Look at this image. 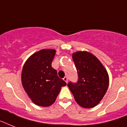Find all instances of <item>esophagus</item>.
<instances>
[{"mask_svg": "<svg viewBox=\"0 0 127 127\" xmlns=\"http://www.w3.org/2000/svg\"><path fill=\"white\" fill-rule=\"evenodd\" d=\"M63 80L64 81H65L66 83H68V77L65 76V77H64V78H63Z\"/></svg>", "mask_w": 127, "mask_h": 127, "instance_id": "obj_1", "label": "esophagus"}]
</instances>
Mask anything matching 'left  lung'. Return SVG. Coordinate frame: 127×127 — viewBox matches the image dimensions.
Masks as SVG:
<instances>
[{
	"instance_id": "8db88e82",
	"label": "left lung",
	"mask_w": 127,
	"mask_h": 127,
	"mask_svg": "<svg viewBox=\"0 0 127 127\" xmlns=\"http://www.w3.org/2000/svg\"><path fill=\"white\" fill-rule=\"evenodd\" d=\"M78 74L76 83L69 82L68 87L78 105L84 108H94L100 103L108 90L109 76L98 58L88 51L72 54Z\"/></svg>"
}]
</instances>
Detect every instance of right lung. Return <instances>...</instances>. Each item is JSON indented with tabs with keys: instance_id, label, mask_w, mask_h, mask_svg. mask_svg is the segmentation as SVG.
I'll list each match as a JSON object with an SVG mask.
<instances>
[{
	"instance_id": "right-lung-1",
	"label": "right lung",
	"mask_w": 127,
	"mask_h": 127,
	"mask_svg": "<svg viewBox=\"0 0 127 127\" xmlns=\"http://www.w3.org/2000/svg\"><path fill=\"white\" fill-rule=\"evenodd\" d=\"M55 53V49H41L31 55L23 67V87L32 102L39 106L53 104L61 87L66 85L51 66Z\"/></svg>"
}]
</instances>
